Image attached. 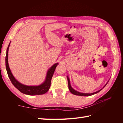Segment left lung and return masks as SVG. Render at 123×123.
<instances>
[{
    "label": "left lung",
    "mask_w": 123,
    "mask_h": 123,
    "mask_svg": "<svg viewBox=\"0 0 123 123\" xmlns=\"http://www.w3.org/2000/svg\"><path fill=\"white\" fill-rule=\"evenodd\" d=\"M67 80H68V88H69V89L70 92H71L73 94H74V95H79V96H90V95H92L93 94H97L98 92H99L101 90L103 89V88H104V87H105L106 86V85L107 84L108 82L109 81V80L107 82L106 84H105V86H104L103 88H101L100 89V90L98 91L97 92H95L94 93H81V92H79L77 91L76 90H75L74 89H73L72 88V87L71 86V85H70V80H69V77L68 76H67Z\"/></svg>",
    "instance_id": "obj_1"
}]
</instances>
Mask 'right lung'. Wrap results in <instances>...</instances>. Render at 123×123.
<instances>
[{
  "label": "right lung",
  "mask_w": 123,
  "mask_h": 123,
  "mask_svg": "<svg viewBox=\"0 0 123 123\" xmlns=\"http://www.w3.org/2000/svg\"><path fill=\"white\" fill-rule=\"evenodd\" d=\"M10 42L6 50V55L5 57V64L6 69L7 73L8 76L10 80H11L12 84L16 88L19 90L20 92L25 94L29 95H42L44 94L48 91L51 85V80L52 77L55 72L57 66L59 63H56L52 66L48 70L45 79L42 84L37 85V86H28V85H24L19 82L17 80L12 74L11 70L10 69L8 62V53H9V49L10 45Z\"/></svg>",
  "instance_id": "right-lung-1"
}]
</instances>
